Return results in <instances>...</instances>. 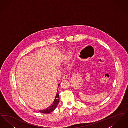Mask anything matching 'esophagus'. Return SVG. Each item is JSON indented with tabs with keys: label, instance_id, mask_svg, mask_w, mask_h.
Returning <instances> with one entry per match:
<instances>
[{
	"label": "esophagus",
	"instance_id": "1",
	"mask_svg": "<svg viewBox=\"0 0 128 128\" xmlns=\"http://www.w3.org/2000/svg\"><path fill=\"white\" fill-rule=\"evenodd\" d=\"M68 77V75H65L63 76V79H67Z\"/></svg>",
	"mask_w": 128,
	"mask_h": 128
}]
</instances>
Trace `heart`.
Masks as SVG:
<instances>
[{"label": "heart", "mask_w": 128, "mask_h": 128, "mask_svg": "<svg viewBox=\"0 0 128 128\" xmlns=\"http://www.w3.org/2000/svg\"><path fill=\"white\" fill-rule=\"evenodd\" d=\"M72 55V53L71 51H68L67 53V58H70Z\"/></svg>", "instance_id": "heart-1"}]
</instances>
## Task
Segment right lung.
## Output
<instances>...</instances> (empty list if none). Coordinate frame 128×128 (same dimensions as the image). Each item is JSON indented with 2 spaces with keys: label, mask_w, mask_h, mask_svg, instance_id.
Wrapping results in <instances>:
<instances>
[{
  "label": "right lung",
  "mask_w": 128,
  "mask_h": 128,
  "mask_svg": "<svg viewBox=\"0 0 128 128\" xmlns=\"http://www.w3.org/2000/svg\"><path fill=\"white\" fill-rule=\"evenodd\" d=\"M60 85V84H59L58 86H59ZM59 102H60V96H59V94H58V90L57 94H56L54 100L51 104V105L50 106H49L48 108H47L46 109L42 110H39V112H40V113H44V114H49V113L52 112V111H53L56 108L57 106L59 103Z\"/></svg>",
  "instance_id": "1"
}]
</instances>
